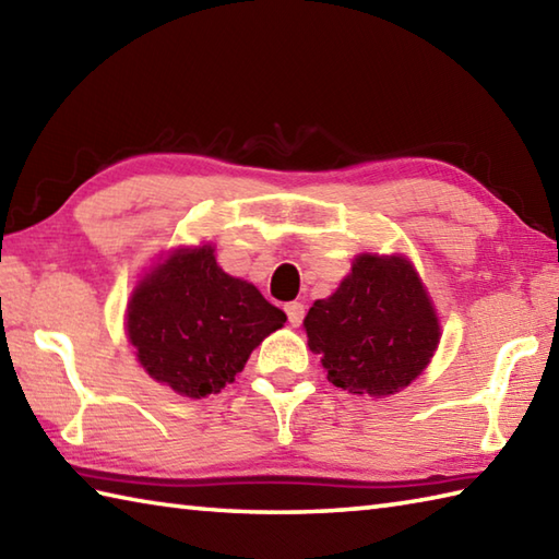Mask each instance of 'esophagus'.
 <instances>
[{"label": "esophagus", "instance_id": "1", "mask_svg": "<svg viewBox=\"0 0 559 559\" xmlns=\"http://www.w3.org/2000/svg\"><path fill=\"white\" fill-rule=\"evenodd\" d=\"M284 311H287V319L294 329L301 325V321H304V304L301 301H289L287 307H284Z\"/></svg>", "mask_w": 559, "mask_h": 559}]
</instances>
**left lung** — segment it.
Listing matches in <instances>:
<instances>
[{
    "mask_svg": "<svg viewBox=\"0 0 559 559\" xmlns=\"http://www.w3.org/2000/svg\"><path fill=\"white\" fill-rule=\"evenodd\" d=\"M304 329L335 386L372 396L414 382L440 341L424 284L399 255L357 258L333 297L309 309Z\"/></svg>",
    "mask_w": 559,
    "mask_h": 559,
    "instance_id": "8db88e82",
    "label": "left lung"
}]
</instances>
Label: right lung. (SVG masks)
<instances>
[{
	"label": "right lung",
	"mask_w": 559,
	"mask_h": 559,
	"mask_svg": "<svg viewBox=\"0 0 559 559\" xmlns=\"http://www.w3.org/2000/svg\"><path fill=\"white\" fill-rule=\"evenodd\" d=\"M287 321L252 284L226 275L212 246L177 250L129 304V338L141 365L177 394H218L252 347Z\"/></svg>",
	"instance_id": "obj_1"
}]
</instances>
